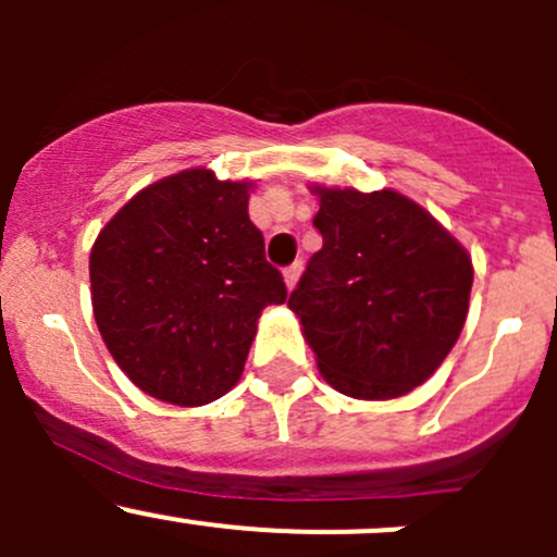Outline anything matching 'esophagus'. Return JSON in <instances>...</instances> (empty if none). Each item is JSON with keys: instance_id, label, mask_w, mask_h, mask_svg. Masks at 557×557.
<instances>
[{"instance_id": "obj_1", "label": "esophagus", "mask_w": 557, "mask_h": 557, "mask_svg": "<svg viewBox=\"0 0 557 557\" xmlns=\"http://www.w3.org/2000/svg\"><path fill=\"white\" fill-rule=\"evenodd\" d=\"M299 274H301V261L290 263V267H285L283 277H285V285H288V290L296 288V283H299Z\"/></svg>"}]
</instances>
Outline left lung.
Returning <instances> with one entry per match:
<instances>
[{"label": "left lung", "mask_w": 557, "mask_h": 557, "mask_svg": "<svg viewBox=\"0 0 557 557\" xmlns=\"http://www.w3.org/2000/svg\"><path fill=\"white\" fill-rule=\"evenodd\" d=\"M323 247L290 294L325 383L367 401L423 385L458 342L474 267L466 247L398 190L323 188Z\"/></svg>", "instance_id": "1"}]
</instances>
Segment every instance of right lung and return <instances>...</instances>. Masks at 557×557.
<instances>
[{"mask_svg":"<svg viewBox=\"0 0 557 557\" xmlns=\"http://www.w3.org/2000/svg\"><path fill=\"white\" fill-rule=\"evenodd\" d=\"M252 183L185 170L126 201L91 247L107 350L139 391L201 407L232 391L263 307L288 299L247 215Z\"/></svg>","mask_w":557,"mask_h":557,"instance_id":"obj_1","label":"right lung"}]
</instances>
